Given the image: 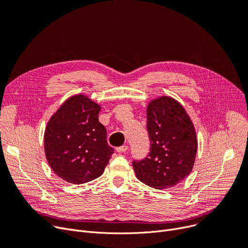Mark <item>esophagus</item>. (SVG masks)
I'll return each mask as SVG.
<instances>
[{
    "label": "esophagus",
    "mask_w": 248,
    "mask_h": 248,
    "mask_svg": "<svg viewBox=\"0 0 248 248\" xmlns=\"http://www.w3.org/2000/svg\"><path fill=\"white\" fill-rule=\"evenodd\" d=\"M127 149H128V146L127 145H123V146H120V147H117L116 151L119 152V153H123V152H126Z\"/></svg>",
    "instance_id": "1"
}]
</instances>
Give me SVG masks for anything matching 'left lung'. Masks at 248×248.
Masks as SVG:
<instances>
[{"label":"left lung","mask_w":248,"mask_h":248,"mask_svg":"<svg viewBox=\"0 0 248 248\" xmlns=\"http://www.w3.org/2000/svg\"><path fill=\"white\" fill-rule=\"evenodd\" d=\"M146 118L150 148L143 159L132 161L136 178L157 190L171 187L193 170L198 147L194 125L170 97L151 101Z\"/></svg>","instance_id":"1"}]
</instances>
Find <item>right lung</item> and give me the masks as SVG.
Here are the masks:
<instances>
[{"label":"right lung","instance_id":"obj_1","mask_svg":"<svg viewBox=\"0 0 248 248\" xmlns=\"http://www.w3.org/2000/svg\"><path fill=\"white\" fill-rule=\"evenodd\" d=\"M101 107L82 95L63 103L47 124L44 149L52 170L67 183L79 185L104 172L114 149L99 122Z\"/></svg>","mask_w":248,"mask_h":248}]
</instances>
